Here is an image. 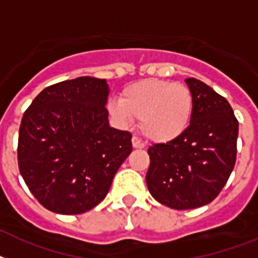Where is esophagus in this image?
Instances as JSON below:
<instances>
[{
  "label": "esophagus",
  "instance_id": "esophagus-1",
  "mask_svg": "<svg viewBox=\"0 0 258 258\" xmlns=\"http://www.w3.org/2000/svg\"><path fill=\"white\" fill-rule=\"evenodd\" d=\"M133 147L134 148H139V150H142V148H144V143L142 142V140L139 139V138H136V136H134L133 138Z\"/></svg>",
  "mask_w": 258,
  "mask_h": 258
}]
</instances>
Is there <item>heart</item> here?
<instances>
[{"mask_svg": "<svg viewBox=\"0 0 258 258\" xmlns=\"http://www.w3.org/2000/svg\"><path fill=\"white\" fill-rule=\"evenodd\" d=\"M107 110L118 122L140 119V130L154 143H169L187 131L194 115V95L187 86L148 78L130 83L120 100H110Z\"/></svg>", "mask_w": 258, "mask_h": 258, "instance_id": "heart-1", "label": "heart"}]
</instances>
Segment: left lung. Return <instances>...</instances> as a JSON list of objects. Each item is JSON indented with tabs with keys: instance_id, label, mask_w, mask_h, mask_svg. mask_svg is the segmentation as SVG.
Returning a JSON list of instances; mask_svg holds the SVG:
<instances>
[{
	"instance_id": "left-lung-1",
	"label": "left lung",
	"mask_w": 258,
	"mask_h": 258,
	"mask_svg": "<svg viewBox=\"0 0 258 258\" xmlns=\"http://www.w3.org/2000/svg\"><path fill=\"white\" fill-rule=\"evenodd\" d=\"M194 95L187 131L148 148L146 175L152 198L172 209H194L216 199L231 176L237 154L238 122L231 104L204 82L185 79Z\"/></svg>"
}]
</instances>
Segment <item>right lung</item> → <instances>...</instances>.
<instances>
[{
    "label": "right lung",
    "mask_w": 258,
    "mask_h": 258,
    "mask_svg": "<svg viewBox=\"0 0 258 258\" xmlns=\"http://www.w3.org/2000/svg\"><path fill=\"white\" fill-rule=\"evenodd\" d=\"M108 94L106 79L79 77L43 89L25 111L18 167L51 212L79 215L99 204L133 151L131 134L108 123Z\"/></svg>",
    "instance_id": "obj_1"
}]
</instances>
